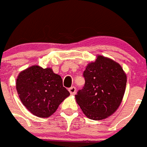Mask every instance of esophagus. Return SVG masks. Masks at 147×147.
I'll return each instance as SVG.
<instances>
[{"mask_svg":"<svg viewBox=\"0 0 147 147\" xmlns=\"http://www.w3.org/2000/svg\"><path fill=\"white\" fill-rule=\"evenodd\" d=\"M69 93H70V94L74 95V94H75V93H76V88H75V86H72V87L69 88Z\"/></svg>","mask_w":147,"mask_h":147,"instance_id":"esophagus-1","label":"esophagus"}]
</instances>
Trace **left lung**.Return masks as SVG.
I'll return each mask as SVG.
<instances>
[{
  "label": "left lung",
  "instance_id": "left-lung-1",
  "mask_svg": "<svg viewBox=\"0 0 147 147\" xmlns=\"http://www.w3.org/2000/svg\"><path fill=\"white\" fill-rule=\"evenodd\" d=\"M85 85L75 95L83 113L90 120L107 118L117 110L123 100L127 78L121 66L98 56L83 72Z\"/></svg>",
  "mask_w": 147,
  "mask_h": 147
}]
</instances>
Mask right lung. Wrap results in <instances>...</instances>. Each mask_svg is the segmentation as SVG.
Masks as SVG:
<instances>
[{
    "label": "right lung",
    "mask_w": 147,
    "mask_h": 147,
    "mask_svg": "<svg viewBox=\"0 0 147 147\" xmlns=\"http://www.w3.org/2000/svg\"><path fill=\"white\" fill-rule=\"evenodd\" d=\"M16 90L24 106L35 116L48 117L69 95L61 76L51 68L32 66L20 72Z\"/></svg>",
    "instance_id": "right-lung-1"
}]
</instances>
